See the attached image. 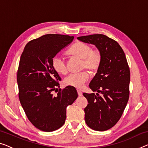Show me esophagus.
Returning a JSON list of instances; mask_svg holds the SVG:
<instances>
[{
    "label": "esophagus",
    "instance_id": "esophagus-1",
    "mask_svg": "<svg viewBox=\"0 0 148 148\" xmlns=\"http://www.w3.org/2000/svg\"><path fill=\"white\" fill-rule=\"evenodd\" d=\"M77 92H78V96H82V92L80 91V90H77Z\"/></svg>",
    "mask_w": 148,
    "mask_h": 148
}]
</instances>
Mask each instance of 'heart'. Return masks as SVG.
<instances>
[{
	"label": "heart",
	"instance_id": "1",
	"mask_svg": "<svg viewBox=\"0 0 148 148\" xmlns=\"http://www.w3.org/2000/svg\"><path fill=\"white\" fill-rule=\"evenodd\" d=\"M67 52L70 55L82 59V68H87L90 71H96L100 66L102 59L101 52L97 48H92L88 44L83 42H77L68 50ZM52 65L58 73L61 74H66V64L62 57L59 55L53 56ZM89 73L87 71L72 73L66 77L64 82L66 86L81 89L89 79Z\"/></svg>",
	"mask_w": 148,
	"mask_h": 148
}]
</instances>
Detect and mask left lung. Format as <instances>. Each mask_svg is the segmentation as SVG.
Listing matches in <instances>:
<instances>
[{
    "label": "left lung",
    "mask_w": 148,
    "mask_h": 148,
    "mask_svg": "<svg viewBox=\"0 0 148 148\" xmlns=\"http://www.w3.org/2000/svg\"><path fill=\"white\" fill-rule=\"evenodd\" d=\"M78 39L95 45L102 56L89 84L98 93L83 94L88 103L84 108L86 123L94 130H108L120 120L129 100L130 71L126 57L120 45L106 35H88Z\"/></svg>",
    "instance_id": "8db88e82"
}]
</instances>
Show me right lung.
Wrapping results in <instances>:
<instances>
[{
    "label": "right lung",
    "mask_w": 148,
    "mask_h": 148,
    "mask_svg": "<svg viewBox=\"0 0 148 148\" xmlns=\"http://www.w3.org/2000/svg\"><path fill=\"white\" fill-rule=\"evenodd\" d=\"M73 39L68 35H43L28 42L21 54L16 77L19 100L28 120L40 130L52 132L62 126L67 106L78 97L74 87L58 89L61 78L52 65L53 56ZM53 91L57 95L53 96Z\"/></svg>",
    "instance_id": "obj_1"
}]
</instances>
